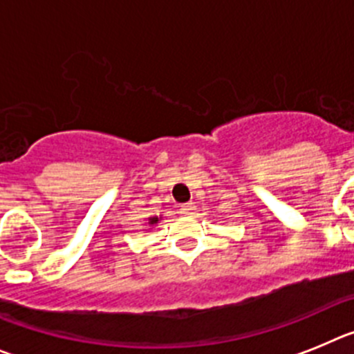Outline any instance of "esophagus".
Instances as JSON below:
<instances>
[{
    "label": "esophagus",
    "mask_w": 354,
    "mask_h": 354,
    "mask_svg": "<svg viewBox=\"0 0 354 354\" xmlns=\"http://www.w3.org/2000/svg\"><path fill=\"white\" fill-rule=\"evenodd\" d=\"M194 212H196V205L194 203H185L180 208V213H183V215H194Z\"/></svg>",
    "instance_id": "1"
}]
</instances>
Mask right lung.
I'll use <instances>...</instances> for the list:
<instances>
[{
  "instance_id": "add662e5",
  "label": "right lung",
  "mask_w": 354,
  "mask_h": 354,
  "mask_svg": "<svg viewBox=\"0 0 354 354\" xmlns=\"http://www.w3.org/2000/svg\"><path fill=\"white\" fill-rule=\"evenodd\" d=\"M162 216H149L148 218V225H155V224H158V221H160Z\"/></svg>"
}]
</instances>
